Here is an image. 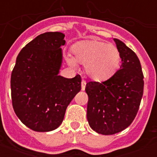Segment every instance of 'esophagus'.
<instances>
[{"mask_svg":"<svg viewBox=\"0 0 157 157\" xmlns=\"http://www.w3.org/2000/svg\"><path fill=\"white\" fill-rule=\"evenodd\" d=\"M86 85V81H84V80H82V82H81L82 90H85Z\"/></svg>","mask_w":157,"mask_h":157,"instance_id":"esophagus-1","label":"esophagus"}]
</instances>
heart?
<instances>
[{
	"label": "heart",
	"instance_id": "b5f03b06",
	"mask_svg": "<svg viewBox=\"0 0 157 157\" xmlns=\"http://www.w3.org/2000/svg\"><path fill=\"white\" fill-rule=\"evenodd\" d=\"M73 56H67V62L73 67L78 63H85V71L96 81L110 78L117 71L121 61L119 48L97 39L83 40L72 47Z\"/></svg>",
	"mask_w": 157,
	"mask_h": 157
}]
</instances>
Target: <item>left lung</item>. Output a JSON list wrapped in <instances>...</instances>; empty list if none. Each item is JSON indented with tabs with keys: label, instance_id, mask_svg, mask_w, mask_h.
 <instances>
[{
	"label": "left lung",
	"instance_id": "8db88e82",
	"mask_svg": "<svg viewBox=\"0 0 157 157\" xmlns=\"http://www.w3.org/2000/svg\"><path fill=\"white\" fill-rule=\"evenodd\" d=\"M114 41L121 54L120 69L106 81L90 82L86 86L88 123L94 131L105 135L120 132L131 124L143 95L139 59L123 41Z\"/></svg>",
	"mask_w": 157,
	"mask_h": 157
}]
</instances>
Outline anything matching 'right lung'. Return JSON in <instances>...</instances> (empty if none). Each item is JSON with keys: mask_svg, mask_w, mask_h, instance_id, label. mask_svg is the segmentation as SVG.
<instances>
[{"mask_svg": "<svg viewBox=\"0 0 157 157\" xmlns=\"http://www.w3.org/2000/svg\"><path fill=\"white\" fill-rule=\"evenodd\" d=\"M64 34L46 32L25 45L11 76L12 107L24 125L37 132L62 123L67 107L81 90V77L59 75Z\"/></svg>", "mask_w": 157, "mask_h": 157, "instance_id": "obj_1", "label": "right lung"}]
</instances>
